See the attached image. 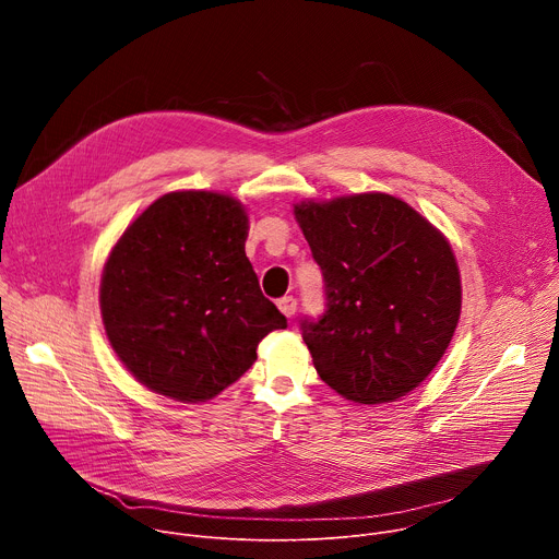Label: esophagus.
<instances>
[{
  "instance_id": "esophagus-1",
  "label": "esophagus",
  "mask_w": 559,
  "mask_h": 559,
  "mask_svg": "<svg viewBox=\"0 0 559 559\" xmlns=\"http://www.w3.org/2000/svg\"><path fill=\"white\" fill-rule=\"evenodd\" d=\"M278 309L287 316V318H292L294 313H296V307H298V300L294 298V296H283V298H278Z\"/></svg>"
}]
</instances>
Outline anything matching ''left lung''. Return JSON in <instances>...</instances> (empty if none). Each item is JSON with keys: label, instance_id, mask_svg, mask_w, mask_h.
I'll use <instances>...</instances> for the list:
<instances>
[{"label": "left lung", "instance_id": "left-lung-1", "mask_svg": "<svg viewBox=\"0 0 559 559\" xmlns=\"http://www.w3.org/2000/svg\"><path fill=\"white\" fill-rule=\"evenodd\" d=\"M323 272L325 311L302 318L321 380L358 405L414 391L444 356L462 305L447 238L382 192L294 205Z\"/></svg>", "mask_w": 559, "mask_h": 559}]
</instances>
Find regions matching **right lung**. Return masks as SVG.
<instances>
[{"label": "right lung", "instance_id": "obj_1", "mask_svg": "<svg viewBox=\"0 0 559 559\" xmlns=\"http://www.w3.org/2000/svg\"><path fill=\"white\" fill-rule=\"evenodd\" d=\"M248 212L234 197L156 199L112 248L99 289L112 349L147 389L205 403L241 378L287 318L246 257Z\"/></svg>", "mask_w": 559, "mask_h": 559}]
</instances>
